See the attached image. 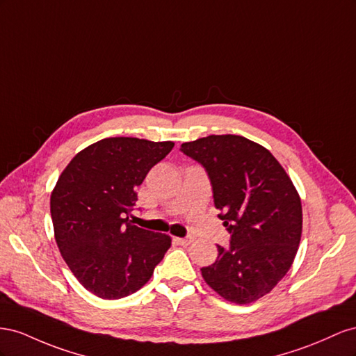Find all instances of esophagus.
I'll use <instances>...</instances> for the list:
<instances>
[{"instance_id": "1", "label": "esophagus", "mask_w": 356, "mask_h": 356, "mask_svg": "<svg viewBox=\"0 0 356 356\" xmlns=\"http://www.w3.org/2000/svg\"><path fill=\"white\" fill-rule=\"evenodd\" d=\"M175 241L177 243V245H180V246H188V245H191V243H192V238H180V237H176Z\"/></svg>"}]
</instances>
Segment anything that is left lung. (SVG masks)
I'll return each instance as SVG.
<instances>
[{
    "label": "left lung",
    "instance_id": "left-lung-1",
    "mask_svg": "<svg viewBox=\"0 0 356 356\" xmlns=\"http://www.w3.org/2000/svg\"><path fill=\"white\" fill-rule=\"evenodd\" d=\"M209 172L219 218L231 234L228 249L201 274L222 298L249 304L289 271L301 240L298 191L280 162L241 136H209L180 147Z\"/></svg>",
    "mask_w": 356,
    "mask_h": 356
}]
</instances>
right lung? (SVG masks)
Segmentation results:
<instances>
[{"label":"right lung","instance_id":"add662e5","mask_svg":"<svg viewBox=\"0 0 356 356\" xmlns=\"http://www.w3.org/2000/svg\"><path fill=\"white\" fill-rule=\"evenodd\" d=\"M172 141L110 137L80 150L50 195L55 240L85 289L119 300L145 286L171 246V237L128 219L137 188L164 159Z\"/></svg>","mask_w":356,"mask_h":356}]
</instances>
